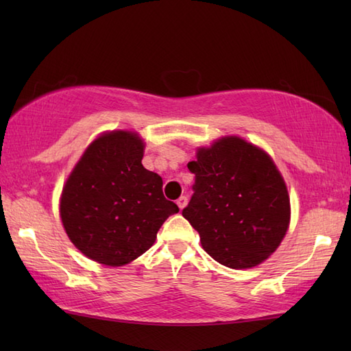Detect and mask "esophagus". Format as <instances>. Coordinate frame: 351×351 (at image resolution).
Returning a JSON list of instances; mask_svg holds the SVG:
<instances>
[{
  "mask_svg": "<svg viewBox=\"0 0 351 351\" xmlns=\"http://www.w3.org/2000/svg\"><path fill=\"white\" fill-rule=\"evenodd\" d=\"M176 204H178V206H180V210H184V208L187 206V204H189V199L185 196H181L180 199L176 200Z\"/></svg>",
  "mask_w": 351,
  "mask_h": 351,
  "instance_id": "esophagus-1",
  "label": "esophagus"
}]
</instances>
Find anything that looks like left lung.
<instances>
[{
  "mask_svg": "<svg viewBox=\"0 0 351 351\" xmlns=\"http://www.w3.org/2000/svg\"><path fill=\"white\" fill-rule=\"evenodd\" d=\"M196 175L182 215L204 250L235 270L252 268L276 252L287 235L291 204L285 180L263 147L225 136L196 149Z\"/></svg>",
  "mask_w": 351,
  "mask_h": 351,
  "instance_id": "1",
  "label": "left lung"
}]
</instances>
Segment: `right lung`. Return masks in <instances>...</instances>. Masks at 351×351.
Masks as SVG:
<instances>
[{"mask_svg": "<svg viewBox=\"0 0 351 351\" xmlns=\"http://www.w3.org/2000/svg\"><path fill=\"white\" fill-rule=\"evenodd\" d=\"M136 131L99 134L66 180L58 211L71 243L95 263L122 267L152 247L161 225L180 211L162 195L158 173L141 164Z\"/></svg>", "mask_w": 351, "mask_h": 351, "instance_id": "add662e5", "label": "right lung"}]
</instances>
